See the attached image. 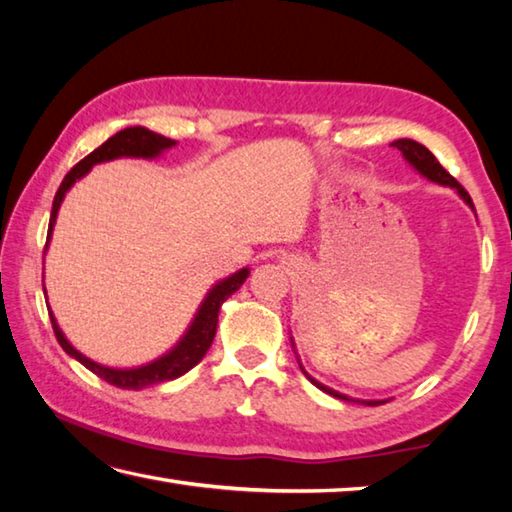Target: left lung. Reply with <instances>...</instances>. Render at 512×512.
Wrapping results in <instances>:
<instances>
[{
    "label": "left lung",
    "instance_id": "1",
    "mask_svg": "<svg viewBox=\"0 0 512 512\" xmlns=\"http://www.w3.org/2000/svg\"><path fill=\"white\" fill-rule=\"evenodd\" d=\"M393 146H395V149L402 151L404 160L409 162L411 167L420 173V176L431 180V183H438V185H443V187H452L454 192H456L458 196H461L463 201L474 210V203H472L470 194H467L465 189H463L461 185H458L452 176H449V173L443 169V164H440L436 158H433V153L427 149V146H422V144H418L415 140H406V137H404V140H395ZM291 345H293V350H296V343H293V339H291ZM296 354H298V352H296ZM298 363H300V359H298ZM300 370L305 372V377H307L316 388H320V391L327 393V395H332V397H339V400H343V402H357V404H366V406H379V404L386 402V400H354V397H348L345 393H339V391H334V388L320 384L318 379L311 377L309 372H307L305 368H302V363H300Z\"/></svg>",
    "mask_w": 512,
    "mask_h": 512
}]
</instances>
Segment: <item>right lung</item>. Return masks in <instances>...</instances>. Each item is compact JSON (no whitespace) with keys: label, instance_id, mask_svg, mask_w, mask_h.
<instances>
[{"label":"right lung","instance_id":"right-lung-1","mask_svg":"<svg viewBox=\"0 0 512 512\" xmlns=\"http://www.w3.org/2000/svg\"><path fill=\"white\" fill-rule=\"evenodd\" d=\"M173 146H176V140H169V137L153 133L144 126H131V128H124V131L112 135L110 140H106L99 146V149H94L88 158H83L72 171L67 173L65 180L58 187V192L54 196V207H51L47 246H49L51 232H54V225L58 219V210L65 201V194L74 187L76 180L88 176L94 164L119 160V158L155 160V158H160L164 151L173 149ZM248 275H250V268L246 266V268H239V271L216 282L214 287L207 291V296L203 298L201 305H198L192 323H189L187 332L180 336V341L173 345L169 352H164L162 357L153 359L149 363H142V366H135V368H110V366H103V363L92 361L90 357H85L83 352L76 350L74 345L67 341L63 329L58 327V320L54 316V311H51V307H47V309H49L51 325H54V332H56L60 348H63L69 357L83 363L85 368L92 370L94 375L101 377L103 381H108V384H112V386L126 388V391H142V388H149L153 384H162V381L178 379L180 375H185V372L192 370L196 363L205 357L214 341L221 305L232 296V293L239 291V287L246 282ZM45 296H47V289H45Z\"/></svg>","mask_w":512,"mask_h":512}]
</instances>
